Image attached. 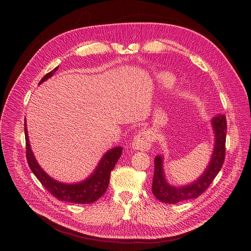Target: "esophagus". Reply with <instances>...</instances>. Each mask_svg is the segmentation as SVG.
Wrapping results in <instances>:
<instances>
[{"mask_svg":"<svg viewBox=\"0 0 251 251\" xmlns=\"http://www.w3.org/2000/svg\"><path fill=\"white\" fill-rule=\"evenodd\" d=\"M152 146V136L148 131H142L134 137L132 148L136 151H148Z\"/></svg>","mask_w":251,"mask_h":251,"instance_id":"1","label":"esophagus"}]
</instances>
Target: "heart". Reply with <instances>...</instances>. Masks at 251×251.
<instances>
[{"label":"heart","mask_w":251,"mask_h":251,"mask_svg":"<svg viewBox=\"0 0 251 251\" xmlns=\"http://www.w3.org/2000/svg\"><path fill=\"white\" fill-rule=\"evenodd\" d=\"M160 83L164 87H171L174 84V79L168 75H160Z\"/></svg>","instance_id":"heart-1"}]
</instances>
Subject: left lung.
Instances as JSON below:
<instances>
[{
	"label": "left lung",
	"instance_id": "8db88e82",
	"mask_svg": "<svg viewBox=\"0 0 251 251\" xmlns=\"http://www.w3.org/2000/svg\"><path fill=\"white\" fill-rule=\"evenodd\" d=\"M214 145L210 160L203 173L196 181L185 186L170 185L164 172V156L155 158V172L152 192L159 201L165 203H176L200 197L211 184L221 171L226 156V115L218 114L211 119Z\"/></svg>",
	"mask_w": 251,
	"mask_h": 251
}]
</instances>
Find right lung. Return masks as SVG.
<instances>
[{
  "instance_id": "add662e5",
  "label": "right lung",
  "mask_w": 251,
  "mask_h": 251,
  "mask_svg": "<svg viewBox=\"0 0 251 251\" xmlns=\"http://www.w3.org/2000/svg\"><path fill=\"white\" fill-rule=\"evenodd\" d=\"M58 69V66L55 67L50 73L46 75L40 84L44 81L50 78L55 71ZM25 144H26V160L28 166L33 173V175L38 177V180L42 185L57 200L61 201H67L71 203H91L101 198L107 190L109 184V178L111 171L114 169L116 163L122 154V147H114L107 151L102 158L100 159L98 165L94 169L93 173L90 174L85 180L79 183L66 184L58 182L48 175L40 166L37 159H35L29 144V139L27 135L26 122L25 120Z\"/></svg>"
}]
</instances>
